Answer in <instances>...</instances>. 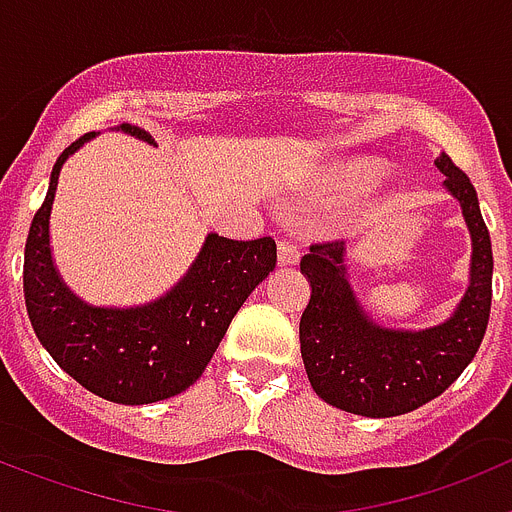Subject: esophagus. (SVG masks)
I'll return each mask as SVG.
<instances>
[{
    "label": "esophagus",
    "instance_id": "1",
    "mask_svg": "<svg viewBox=\"0 0 512 512\" xmlns=\"http://www.w3.org/2000/svg\"><path fill=\"white\" fill-rule=\"evenodd\" d=\"M277 261L279 266H295L300 261V251H297L295 243H289L282 238L277 246Z\"/></svg>",
    "mask_w": 512,
    "mask_h": 512
}]
</instances>
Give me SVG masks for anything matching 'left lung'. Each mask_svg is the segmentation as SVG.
I'll return each mask as SVG.
<instances>
[{
	"instance_id": "8db88e82",
	"label": "left lung",
	"mask_w": 512,
	"mask_h": 512,
	"mask_svg": "<svg viewBox=\"0 0 512 512\" xmlns=\"http://www.w3.org/2000/svg\"><path fill=\"white\" fill-rule=\"evenodd\" d=\"M443 189L459 202L472 238L469 284L449 318L405 330L377 323L348 282L346 243H315L300 269L310 302L300 320V351L320 400L366 418H392L431 402L472 364L492 305V243L469 176L446 153L436 158Z\"/></svg>"
}]
</instances>
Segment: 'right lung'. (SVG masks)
Here are the masks:
<instances>
[{
  "label": "right lung",
  "instance_id": "add662e5",
  "mask_svg": "<svg viewBox=\"0 0 512 512\" xmlns=\"http://www.w3.org/2000/svg\"><path fill=\"white\" fill-rule=\"evenodd\" d=\"M115 130L156 146L138 125L122 122ZM97 135L87 133L58 156L30 223L22 271L27 315L45 351L81 387L120 405H151L202 377L235 312L277 266V243L207 233L197 259L166 295L133 307L89 305L56 269L51 210L66 158Z\"/></svg>",
  "mask_w": 512,
  "mask_h": 512
}]
</instances>
